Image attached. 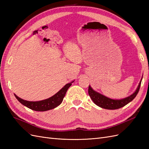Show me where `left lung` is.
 I'll return each instance as SVG.
<instances>
[{"label": "left lung", "instance_id": "obj_1", "mask_svg": "<svg viewBox=\"0 0 149 149\" xmlns=\"http://www.w3.org/2000/svg\"><path fill=\"white\" fill-rule=\"evenodd\" d=\"M142 79V78L141 79V81H140L136 91L130 96L125 98L122 99V100H112V99L107 97L94 91L90 86H89L88 93L90 97L91 98V100L94 102V104L99 107L104 108V109L111 110L119 109V108L127 105L128 103L132 101L136 97L137 94L139 93L140 87H141Z\"/></svg>", "mask_w": 149, "mask_h": 149}]
</instances>
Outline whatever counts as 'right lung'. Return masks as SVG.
I'll use <instances>...</instances> for the list:
<instances>
[{"instance_id":"add662e5","label":"right lung","mask_w":149,"mask_h":149,"mask_svg":"<svg viewBox=\"0 0 149 149\" xmlns=\"http://www.w3.org/2000/svg\"><path fill=\"white\" fill-rule=\"evenodd\" d=\"M74 81L70 83L66 84L63 88H62L59 91L53 96L47 99V100H44L40 101H26L18 97L15 94H14V95L17 98V100L22 104L27 107L29 109L36 111H46L54 109V108L56 107L60 104L63 100V98L67 92V90L68 89V88L71 86L72 83Z\"/></svg>"}]
</instances>
